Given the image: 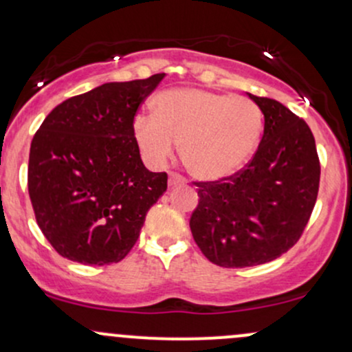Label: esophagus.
<instances>
[{"mask_svg": "<svg viewBox=\"0 0 352 352\" xmlns=\"http://www.w3.org/2000/svg\"><path fill=\"white\" fill-rule=\"evenodd\" d=\"M185 182H187V180H185L182 175H179V173H168V187H179V185H185Z\"/></svg>", "mask_w": 352, "mask_h": 352, "instance_id": "esophagus-1", "label": "esophagus"}]
</instances>
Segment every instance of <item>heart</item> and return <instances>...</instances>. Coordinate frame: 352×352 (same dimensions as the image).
I'll use <instances>...</instances> for the list:
<instances>
[{
    "label": "heart",
    "instance_id": "b5f03b06",
    "mask_svg": "<svg viewBox=\"0 0 352 352\" xmlns=\"http://www.w3.org/2000/svg\"><path fill=\"white\" fill-rule=\"evenodd\" d=\"M153 105L155 115L138 113L132 125L146 164L165 167L182 144L185 167L206 182L241 172L264 130L261 108L245 96L184 87L160 94Z\"/></svg>",
    "mask_w": 352,
    "mask_h": 352
}]
</instances>
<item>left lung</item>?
<instances>
[{
    "instance_id": "left-lung-1",
    "label": "left lung",
    "mask_w": 352,
    "mask_h": 352,
    "mask_svg": "<svg viewBox=\"0 0 352 352\" xmlns=\"http://www.w3.org/2000/svg\"><path fill=\"white\" fill-rule=\"evenodd\" d=\"M264 115V135L242 172L199 185L190 217L197 245L220 267L274 261L299 241L319 190L314 135L283 103L247 94Z\"/></svg>"
}]
</instances>
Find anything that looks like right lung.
<instances>
[{
    "label": "right lung",
    "instance_id": "obj_1",
    "mask_svg": "<svg viewBox=\"0 0 352 352\" xmlns=\"http://www.w3.org/2000/svg\"><path fill=\"white\" fill-rule=\"evenodd\" d=\"M165 73L103 83L53 108L30 148L36 222L60 256L85 265L120 262L167 190L133 137V117Z\"/></svg>",
    "mask_w": 352,
    "mask_h": 352
}]
</instances>
